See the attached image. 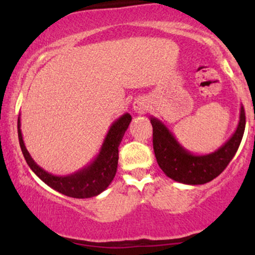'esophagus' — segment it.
Segmentation results:
<instances>
[{"label":"esophagus","instance_id":"esophagus-1","mask_svg":"<svg viewBox=\"0 0 255 255\" xmlns=\"http://www.w3.org/2000/svg\"><path fill=\"white\" fill-rule=\"evenodd\" d=\"M133 109L137 114H144L146 110H147V103L142 98L136 99L133 103Z\"/></svg>","mask_w":255,"mask_h":255}]
</instances>
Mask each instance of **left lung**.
<instances>
[{"mask_svg":"<svg viewBox=\"0 0 255 255\" xmlns=\"http://www.w3.org/2000/svg\"><path fill=\"white\" fill-rule=\"evenodd\" d=\"M150 120L158 165L166 176L184 184H204L217 177L235 156L246 127L245 109L241 105L238 128L229 140L212 153L194 154L177 141L162 121L153 116Z\"/></svg>","mask_w":255,"mask_h":255,"instance_id":"1","label":"left lung"}]
</instances>
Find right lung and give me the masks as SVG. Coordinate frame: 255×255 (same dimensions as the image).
I'll list each match as a JSON object with an SVG mask.
<instances>
[{"mask_svg": "<svg viewBox=\"0 0 255 255\" xmlns=\"http://www.w3.org/2000/svg\"><path fill=\"white\" fill-rule=\"evenodd\" d=\"M130 121L131 116L128 113L124 114L121 118L116 120L111 125L97 157L85 168L73 172L71 175H66V176L52 175L40 168L34 162L33 158L28 153L24 139H22L21 129H20V126H21L20 125V115L17 119V135H19L20 147H21L26 163L44 183L67 197L85 199L101 194L108 188V186L115 177L119 162V146L121 144L122 137H124Z\"/></svg>", "mask_w": 255, "mask_h": 255, "instance_id": "right-lung-1", "label": "right lung"}]
</instances>
